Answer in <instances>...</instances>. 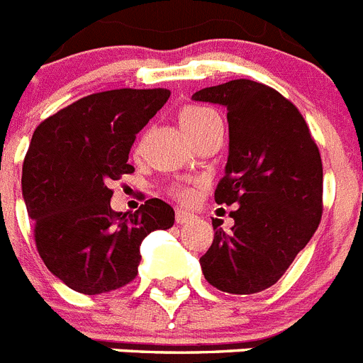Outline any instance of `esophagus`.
<instances>
[{
	"label": "esophagus",
	"mask_w": 363,
	"mask_h": 363,
	"mask_svg": "<svg viewBox=\"0 0 363 363\" xmlns=\"http://www.w3.org/2000/svg\"><path fill=\"white\" fill-rule=\"evenodd\" d=\"M194 214L189 213V211L185 209H176V223H179V225H184V223H189L191 220H194Z\"/></svg>",
	"instance_id": "34e87169"
}]
</instances>
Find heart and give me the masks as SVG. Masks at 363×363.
<instances>
[{
	"mask_svg": "<svg viewBox=\"0 0 363 363\" xmlns=\"http://www.w3.org/2000/svg\"><path fill=\"white\" fill-rule=\"evenodd\" d=\"M214 118H218V114L213 108L191 105V107H185L184 111L179 112V125L184 127L185 133H191V130L198 129V127L205 125L207 121L214 120Z\"/></svg>",
	"mask_w": 363,
	"mask_h": 363,
	"instance_id": "1",
	"label": "heart"
}]
</instances>
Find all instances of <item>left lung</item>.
Segmentation results:
<instances>
[{
  "label": "left lung",
  "mask_w": 363,
  "mask_h": 363,
  "mask_svg": "<svg viewBox=\"0 0 363 363\" xmlns=\"http://www.w3.org/2000/svg\"><path fill=\"white\" fill-rule=\"evenodd\" d=\"M223 105L229 156L216 203L238 205L229 233L213 220L214 240L200 258L205 280L230 294L277 284L322 220V158L298 108L280 92L233 79L192 94Z\"/></svg>",
  "instance_id": "left-lung-1"
}]
</instances>
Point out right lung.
<instances>
[{
  "label": "right lung",
  "mask_w": 363,
  "mask_h": 363,
  "mask_svg": "<svg viewBox=\"0 0 363 363\" xmlns=\"http://www.w3.org/2000/svg\"><path fill=\"white\" fill-rule=\"evenodd\" d=\"M167 89H116L78 99L38 125L21 191L38 252L67 287L83 294L120 289L138 274L140 245L174 225V209L147 200L134 214L111 209L112 179L134 172L136 134L165 105Z\"/></svg>",
  "instance_id": "right-lung-1"
}]
</instances>
